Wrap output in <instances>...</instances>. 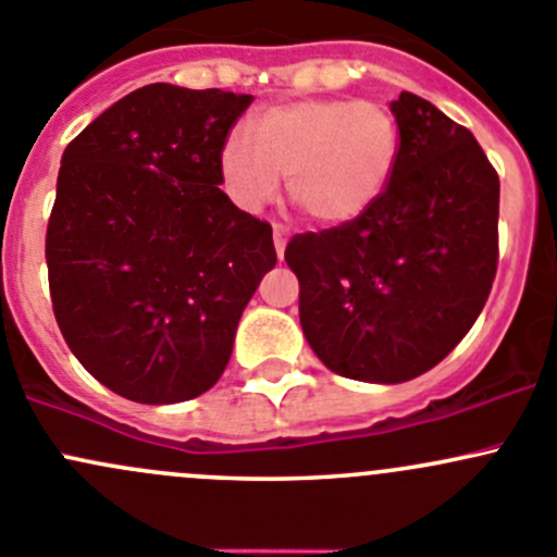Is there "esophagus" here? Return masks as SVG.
I'll list each match as a JSON object with an SVG mask.
<instances>
[{"label":"esophagus","mask_w":557,"mask_h":557,"mask_svg":"<svg viewBox=\"0 0 557 557\" xmlns=\"http://www.w3.org/2000/svg\"><path fill=\"white\" fill-rule=\"evenodd\" d=\"M286 238H289V231H286L284 225H273V244H276V255H278V260H281V257H284Z\"/></svg>","instance_id":"1"}]
</instances>
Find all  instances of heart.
I'll return each instance as SVG.
<instances>
[{
    "mask_svg": "<svg viewBox=\"0 0 557 557\" xmlns=\"http://www.w3.org/2000/svg\"><path fill=\"white\" fill-rule=\"evenodd\" d=\"M403 134L370 101L306 99L268 107L220 150L225 190L244 211L286 193L319 225H348L383 198L397 171Z\"/></svg>",
    "mask_w": 557,
    "mask_h": 557,
    "instance_id": "heart-1",
    "label": "heart"
}]
</instances>
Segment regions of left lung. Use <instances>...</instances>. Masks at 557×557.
Segmentation results:
<instances>
[{"instance_id":"obj_1","label":"left lung","mask_w":557,"mask_h":557,"mask_svg":"<svg viewBox=\"0 0 557 557\" xmlns=\"http://www.w3.org/2000/svg\"><path fill=\"white\" fill-rule=\"evenodd\" d=\"M392 114L403 152L386 195L284 251L308 346L364 383H405L443 362L483 311L498 262V174L472 131L407 90Z\"/></svg>"}]
</instances>
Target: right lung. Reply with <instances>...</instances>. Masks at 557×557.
Instances as JSON below:
<instances>
[{
    "label": "right lung",
    "mask_w": 557,
    "mask_h": 557,
    "mask_svg": "<svg viewBox=\"0 0 557 557\" xmlns=\"http://www.w3.org/2000/svg\"><path fill=\"white\" fill-rule=\"evenodd\" d=\"M251 101L145 85L61 158L45 238L53 313L79 364L131 403L209 392L276 265L271 225L220 190V150Z\"/></svg>",
    "instance_id": "obj_1"
}]
</instances>
